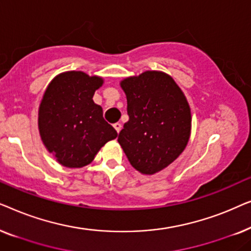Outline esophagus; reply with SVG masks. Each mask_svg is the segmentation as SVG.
Returning a JSON list of instances; mask_svg holds the SVG:
<instances>
[{"mask_svg":"<svg viewBox=\"0 0 251 251\" xmlns=\"http://www.w3.org/2000/svg\"><path fill=\"white\" fill-rule=\"evenodd\" d=\"M114 128H115V130H116V131H118V133L120 132V131H121V129H122V125H121V123H115V125H114Z\"/></svg>","mask_w":251,"mask_h":251,"instance_id":"esophagus-1","label":"esophagus"}]
</instances>
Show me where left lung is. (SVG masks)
I'll list each match as a JSON object with an SVG mask.
<instances>
[{"mask_svg":"<svg viewBox=\"0 0 251 251\" xmlns=\"http://www.w3.org/2000/svg\"><path fill=\"white\" fill-rule=\"evenodd\" d=\"M120 85L126 96L129 121L118 142L137 171L160 173L183 153L190 140L187 99L174 78L161 71L126 77Z\"/></svg>","mask_w":251,"mask_h":251,"instance_id":"1","label":"left lung"}]
</instances>
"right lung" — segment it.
<instances>
[{"instance_id": "right-lung-1", "label": "right lung", "mask_w": 251, "mask_h": 251, "mask_svg": "<svg viewBox=\"0 0 251 251\" xmlns=\"http://www.w3.org/2000/svg\"><path fill=\"white\" fill-rule=\"evenodd\" d=\"M102 83L97 75L68 71L56 75L44 91L37 118L40 137L61 166H88L106 143L118 137L92 99Z\"/></svg>"}]
</instances>
